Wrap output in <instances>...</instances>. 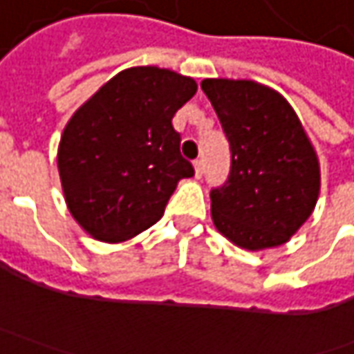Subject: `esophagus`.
<instances>
[{
	"label": "esophagus",
	"instance_id": "obj_1",
	"mask_svg": "<svg viewBox=\"0 0 354 354\" xmlns=\"http://www.w3.org/2000/svg\"><path fill=\"white\" fill-rule=\"evenodd\" d=\"M193 167H195V177H201L203 175V171H205V163H203V159H197L195 163H193Z\"/></svg>",
	"mask_w": 354,
	"mask_h": 354
}]
</instances>
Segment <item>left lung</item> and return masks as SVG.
Returning a JSON list of instances; mask_svg holds the SVG:
<instances>
[{"mask_svg":"<svg viewBox=\"0 0 354 354\" xmlns=\"http://www.w3.org/2000/svg\"><path fill=\"white\" fill-rule=\"evenodd\" d=\"M201 88L232 153L228 181L211 193L216 230L250 252L286 244L311 216L321 189L319 159L295 110L254 80L205 78Z\"/></svg>","mask_w":354,"mask_h":354,"instance_id":"8db88e82","label":"left lung"}]
</instances>
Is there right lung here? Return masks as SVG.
I'll use <instances>...</instances> for the list:
<instances>
[{"label": "right lung", "instance_id": "1", "mask_svg": "<svg viewBox=\"0 0 354 354\" xmlns=\"http://www.w3.org/2000/svg\"><path fill=\"white\" fill-rule=\"evenodd\" d=\"M195 92L191 76L131 66L71 116L57 165L64 203L84 232L116 244L163 216L177 183L195 173L171 124Z\"/></svg>", "mask_w": 354, "mask_h": 354}]
</instances>
